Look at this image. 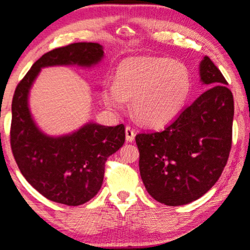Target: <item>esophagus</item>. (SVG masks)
<instances>
[{"instance_id": "1", "label": "esophagus", "mask_w": 250, "mask_h": 250, "mask_svg": "<svg viewBox=\"0 0 250 250\" xmlns=\"http://www.w3.org/2000/svg\"><path fill=\"white\" fill-rule=\"evenodd\" d=\"M135 134L136 131L135 129H133V128L129 127V125H127L125 127V139H127V141H134V139H135Z\"/></svg>"}]
</instances>
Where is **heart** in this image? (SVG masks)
<instances>
[{
  "label": "heart",
  "instance_id": "1",
  "mask_svg": "<svg viewBox=\"0 0 250 250\" xmlns=\"http://www.w3.org/2000/svg\"><path fill=\"white\" fill-rule=\"evenodd\" d=\"M191 73L186 65L161 57H138L121 62L115 81L103 87L104 102L121 109L130 100V112L140 123L163 125L174 119L190 95Z\"/></svg>",
  "mask_w": 250,
  "mask_h": 250
}]
</instances>
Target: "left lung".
I'll list each match as a JSON object with an SVG mask.
<instances>
[{
    "label": "left lung",
    "instance_id": "left-lung-1",
    "mask_svg": "<svg viewBox=\"0 0 250 250\" xmlns=\"http://www.w3.org/2000/svg\"><path fill=\"white\" fill-rule=\"evenodd\" d=\"M209 89L160 131L135 136L141 179L156 202L169 207L201 198L221 177L232 142L234 97L209 57L201 64Z\"/></svg>",
    "mask_w": 250,
    "mask_h": 250
}]
</instances>
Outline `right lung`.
<instances>
[{"mask_svg":"<svg viewBox=\"0 0 250 250\" xmlns=\"http://www.w3.org/2000/svg\"><path fill=\"white\" fill-rule=\"evenodd\" d=\"M103 57L96 42H75L54 48L33 64L16 86L12 103L10 147L26 180L52 202L76 207L94 198L102 186L108 158L125 144V125L89 123L71 135L49 138L35 127L27 97L41 67L91 66Z\"/></svg>","mask_w":250,"mask_h":250,"instance_id":"right-lung-1","label":"right lung"}]
</instances>
